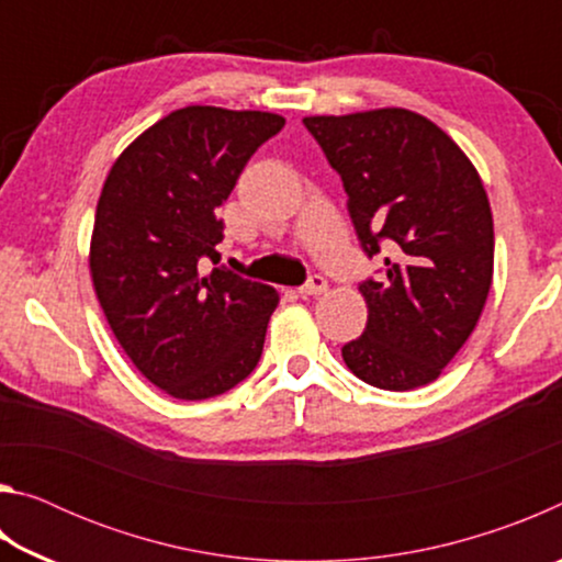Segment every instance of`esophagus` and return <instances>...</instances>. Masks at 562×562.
<instances>
[{
	"label": "esophagus",
	"mask_w": 562,
	"mask_h": 562,
	"mask_svg": "<svg viewBox=\"0 0 562 562\" xmlns=\"http://www.w3.org/2000/svg\"><path fill=\"white\" fill-rule=\"evenodd\" d=\"M327 292V280L322 278V274H312L307 280V284H302L300 294L302 297H319V294Z\"/></svg>",
	"instance_id": "34e87169"
}]
</instances>
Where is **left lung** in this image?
Returning a JSON list of instances; mask_svg holds the SVG:
<instances>
[{"mask_svg": "<svg viewBox=\"0 0 562 562\" xmlns=\"http://www.w3.org/2000/svg\"><path fill=\"white\" fill-rule=\"evenodd\" d=\"M347 193L382 280L359 284L364 335L341 347L361 382L386 392L431 384L471 337L493 282V215L479 170L434 121L408 109L304 116Z\"/></svg>", "mask_w": 562, "mask_h": 562, "instance_id": "8db88e82", "label": "left lung"}]
</instances>
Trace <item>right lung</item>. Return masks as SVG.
Segmentation results:
<instances>
[{
    "label": "right lung",
    "instance_id": "obj_1",
    "mask_svg": "<svg viewBox=\"0 0 562 562\" xmlns=\"http://www.w3.org/2000/svg\"><path fill=\"white\" fill-rule=\"evenodd\" d=\"M282 126L268 111L178 109L123 148L103 180L93 292L133 367L168 396H217L260 361L278 290L203 270L221 258L217 207Z\"/></svg>",
    "mask_w": 562,
    "mask_h": 562
}]
</instances>
